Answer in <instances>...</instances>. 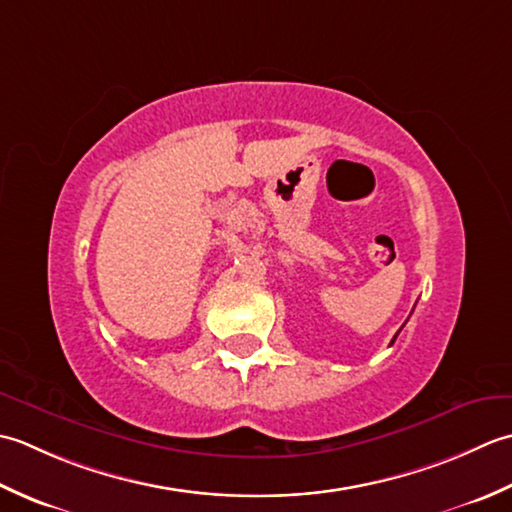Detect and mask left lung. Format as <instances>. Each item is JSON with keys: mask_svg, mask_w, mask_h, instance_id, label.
<instances>
[{"mask_svg": "<svg viewBox=\"0 0 512 512\" xmlns=\"http://www.w3.org/2000/svg\"><path fill=\"white\" fill-rule=\"evenodd\" d=\"M395 336H398V333H395ZM393 340H395V338H393Z\"/></svg>", "mask_w": 512, "mask_h": 512, "instance_id": "obj_1", "label": "left lung"}]
</instances>
